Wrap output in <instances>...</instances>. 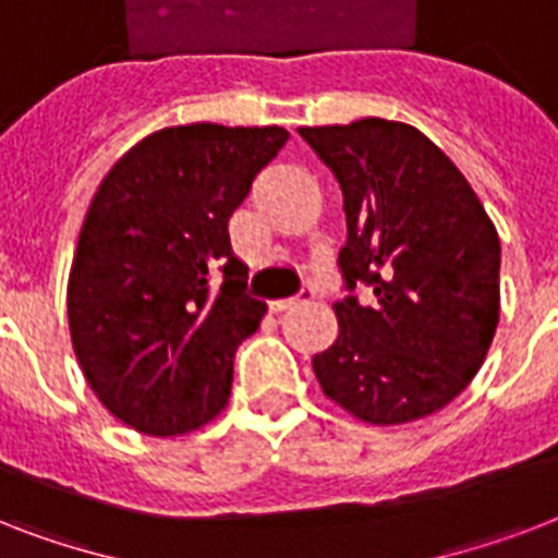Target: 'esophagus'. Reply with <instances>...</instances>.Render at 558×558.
Listing matches in <instances>:
<instances>
[{"label": "esophagus", "instance_id": "obj_1", "mask_svg": "<svg viewBox=\"0 0 558 558\" xmlns=\"http://www.w3.org/2000/svg\"><path fill=\"white\" fill-rule=\"evenodd\" d=\"M315 292L310 287H304L301 289V295H295V298H278V301H271L269 304V310L271 313H287V310H292V306H298V304H304V301H310V298H313Z\"/></svg>", "mask_w": 558, "mask_h": 558}]
</instances>
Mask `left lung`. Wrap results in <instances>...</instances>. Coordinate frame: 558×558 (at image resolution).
Returning a JSON list of instances; mask_svg holds the SVG:
<instances>
[{"instance_id": "8db88e82", "label": "left lung", "mask_w": 558, "mask_h": 558, "mask_svg": "<svg viewBox=\"0 0 558 558\" xmlns=\"http://www.w3.org/2000/svg\"><path fill=\"white\" fill-rule=\"evenodd\" d=\"M344 193L339 339L313 356L327 397L371 425L440 411L475 379L501 315V240L466 177L416 126L298 130Z\"/></svg>"}]
</instances>
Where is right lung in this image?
<instances>
[{
    "mask_svg": "<svg viewBox=\"0 0 558 558\" xmlns=\"http://www.w3.org/2000/svg\"><path fill=\"white\" fill-rule=\"evenodd\" d=\"M287 138L283 126H165L100 182L65 310L89 388L135 432L179 437L228 405L236 348L266 315L245 295L228 219Z\"/></svg>",
    "mask_w": 558,
    "mask_h": 558,
    "instance_id": "obj_1",
    "label": "right lung"
}]
</instances>
